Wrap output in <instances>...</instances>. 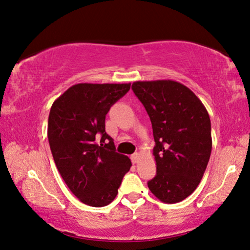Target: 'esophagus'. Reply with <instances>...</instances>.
<instances>
[{
  "instance_id": "esophagus-1",
  "label": "esophagus",
  "mask_w": 250,
  "mask_h": 250,
  "mask_svg": "<svg viewBox=\"0 0 250 250\" xmlns=\"http://www.w3.org/2000/svg\"><path fill=\"white\" fill-rule=\"evenodd\" d=\"M131 160H132L133 164H137L139 161H140V154H139V153L132 154V156H131Z\"/></svg>"
}]
</instances>
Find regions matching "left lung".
Masks as SVG:
<instances>
[{"label": "left lung", "instance_id": "left-lung-1", "mask_svg": "<svg viewBox=\"0 0 250 250\" xmlns=\"http://www.w3.org/2000/svg\"><path fill=\"white\" fill-rule=\"evenodd\" d=\"M132 90L150 117L156 175L147 182L161 202L185 200L200 184L211 152L210 119L204 104L174 80L134 82Z\"/></svg>", "mask_w": 250, "mask_h": 250}]
</instances>
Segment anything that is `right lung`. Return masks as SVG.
I'll return each mask as SVG.
<instances>
[{
  "mask_svg": "<svg viewBox=\"0 0 250 250\" xmlns=\"http://www.w3.org/2000/svg\"><path fill=\"white\" fill-rule=\"evenodd\" d=\"M131 83H77L54 101L47 137L62 180L83 204L103 207L115 200L131 161L116 152L105 132V115Z\"/></svg>",
  "mask_w": 250,
  "mask_h": 250,
  "instance_id": "right-lung-1",
  "label": "right lung"
}]
</instances>
